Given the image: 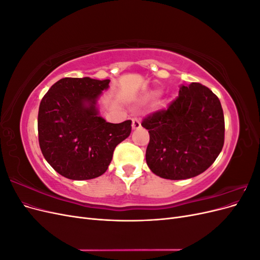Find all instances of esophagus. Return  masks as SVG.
<instances>
[{"label": "esophagus", "mask_w": 260, "mask_h": 260, "mask_svg": "<svg viewBox=\"0 0 260 260\" xmlns=\"http://www.w3.org/2000/svg\"><path fill=\"white\" fill-rule=\"evenodd\" d=\"M140 128H141L140 119H138V118H133V119H132V129L137 130V129H140Z\"/></svg>", "instance_id": "obj_1"}]
</instances>
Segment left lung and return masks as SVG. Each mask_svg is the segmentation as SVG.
Wrapping results in <instances>:
<instances>
[{
  "label": "left lung",
  "instance_id": "obj_1",
  "mask_svg": "<svg viewBox=\"0 0 260 260\" xmlns=\"http://www.w3.org/2000/svg\"><path fill=\"white\" fill-rule=\"evenodd\" d=\"M148 130L146 164L164 179L184 180L208 169L224 143V117L219 99L198 82L181 85L167 109L142 121Z\"/></svg>",
  "mask_w": 260,
  "mask_h": 260
}]
</instances>
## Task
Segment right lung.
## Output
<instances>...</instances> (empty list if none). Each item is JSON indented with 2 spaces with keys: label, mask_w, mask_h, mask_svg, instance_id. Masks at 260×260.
<instances>
[{
  "label": "right lung",
  "mask_w": 260,
  "mask_h": 260,
  "mask_svg": "<svg viewBox=\"0 0 260 260\" xmlns=\"http://www.w3.org/2000/svg\"><path fill=\"white\" fill-rule=\"evenodd\" d=\"M111 80L62 78L43 96L38 115L39 144L52 168L72 180L102 176L115 147L131 133V120L107 122L98 101Z\"/></svg>",
  "instance_id": "right-lung-1"
}]
</instances>
